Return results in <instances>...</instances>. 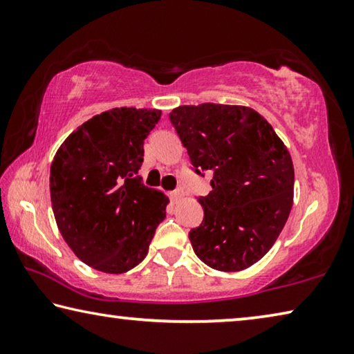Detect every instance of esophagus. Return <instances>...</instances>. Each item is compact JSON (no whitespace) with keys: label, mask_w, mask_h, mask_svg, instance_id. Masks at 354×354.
<instances>
[{"label":"esophagus","mask_w":354,"mask_h":354,"mask_svg":"<svg viewBox=\"0 0 354 354\" xmlns=\"http://www.w3.org/2000/svg\"><path fill=\"white\" fill-rule=\"evenodd\" d=\"M183 196V190H173V192H170V200L171 201H178L179 198H181Z\"/></svg>","instance_id":"esophagus-1"}]
</instances>
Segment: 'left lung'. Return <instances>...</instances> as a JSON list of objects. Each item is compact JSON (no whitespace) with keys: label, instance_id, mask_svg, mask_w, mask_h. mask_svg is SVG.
Wrapping results in <instances>:
<instances>
[{"label":"left lung","instance_id":"left-lung-1","mask_svg":"<svg viewBox=\"0 0 354 354\" xmlns=\"http://www.w3.org/2000/svg\"><path fill=\"white\" fill-rule=\"evenodd\" d=\"M169 117L196 175L212 173V190L198 198L205 217L189 232L195 254L215 270H245L273 247L290 214V154L247 106H179Z\"/></svg>","mask_w":354,"mask_h":354}]
</instances>
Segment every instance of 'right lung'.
Returning a JSON list of instances; mask_svg holds the SVG:
<instances>
[{
	"mask_svg": "<svg viewBox=\"0 0 354 354\" xmlns=\"http://www.w3.org/2000/svg\"><path fill=\"white\" fill-rule=\"evenodd\" d=\"M158 109L115 107L73 131L59 147L50 173L59 231L88 267L124 273L140 263L169 198L137 175L143 140L160 120Z\"/></svg>",
	"mask_w": 354,
	"mask_h": 354,
	"instance_id": "add662e5",
	"label": "right lung"
}]
</instances>
